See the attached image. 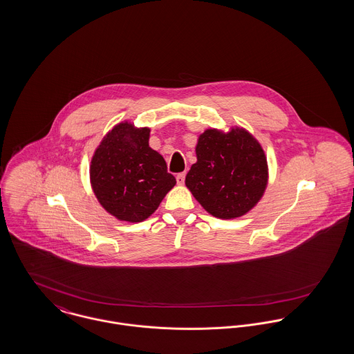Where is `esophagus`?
Returning a JSON list of instances; mask_svg holds the SVG:
<instances>
[{
  "mask_svg": "<svg viewBox=\"0 0 354 354\" xmlns=\"http://www.w3.org/2000/svg\"><path fill=\"white\" fill-rule=\"evenodd\" d=\"M185 178H186V172H179V174L176 175V182H178V185H183V183H185Z\"/></svg>",
  "mask_w": 354,
  "mask_h": 354,
  "instance_id": "34e87169",
  "label": "esophagus"
}]
</instances>
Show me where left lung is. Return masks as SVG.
<instances>
[{
	"label": "left lung",
	"mask_w": 354,
	"mask_h": 354,
	"mask_svg": "<svg viewBox=\"0 0 354 354\" xmlns=\"http://www.w3.org/2000/svg\"><path fill=\"white\" fill-rule=\"evenodd\" d=\"M186 186L195 199L214 217H240L261 198L267 186L268 167L263 148L244 129L221 133L203 132L195 148Z\"/></svg>",
	"instance_id": "8db88e82"
}]
</instances>
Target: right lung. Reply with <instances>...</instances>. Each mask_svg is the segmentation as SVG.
<instances>
[{
	"label": "right lung",
	"mask_w": 354,
	"mask_h": 354,
	"mask_svg": "<svg viewBox=\"0 0 354 354\" xmlns=\"http://www.w3.org/2000/svg\"><path fill=\"white\" fill-rule=\"evenodd\" d=\"M149 129L114 127L97 148L90 179L100 203L114 217L141 222L160 205L176 180L149 144Z\"/></svg>",
	"instance_id": "obj_1"
}]
</instances>
